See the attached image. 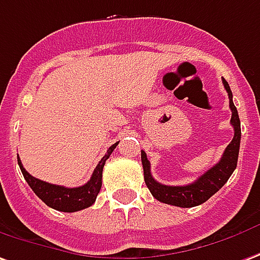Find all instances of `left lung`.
<instances>
[{
    "label": "left lung",
    "mask_w": 260,
    "mask_h": 260,
    "mask_svg": "<svg viewBox=\"0 0 260 260\" xmlns=\"http://www.w3.org/2000/svg\"><path fill=\"white\" fill-rule=\"evenodd\" d=\"M225 90L228 92V99H230V108L232 111L231 125L234 126V138L231 143L226 146L224 155L221 157V160L212 166L210 170H207L203 176H200L199 179L193 181L191 184L186 186H166L161 184L159 181H156L152 174H150V161L146 157L145 152H141V159H142L143 174H145V183L150 190L152 196L156 200H159L160 203L170 204V206L181 207V208H190L206 203L207 200L211 196L218 191L221 187L224 186L234 173V170L237 169L238 155H239V145H241V121L238 117L237 107L234 105L232 101L231 88L228 86V83L222 79Z\"/></svg>",
    "instance_id": "8db88e82"
}]
</instances>
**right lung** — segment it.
<instances>
[{
	"label": "right lung",
	"mask_w": 260,
	"mask_h": 260,
	"mask_svg": "<svg viewBox=\"0 0 260 260\" xmlns=\"http://www.w3.org/2000/svg\"><path fill=\"white\" fill-rule=\"evenodd\" d=\"M117 145L118 142L114 143L107 150L104 157L99 161L97 168L94 169L91 179L87 181L84 186L73 187V188L50 184V183L42 181L34 177V176H30L22 166V163L19 160V156H18V165L21 168V172H22L25 180L28 181L30 188L34 190V193L46 206L63 212L80 211V210H84L87 207L94 204V201H95L100 190H101V184H103V169H104L105 160L110 157V155L114 152V149L117 148Z\"/></svg>",
	"instance_id": "right-lung-1"
}]
</instances>
